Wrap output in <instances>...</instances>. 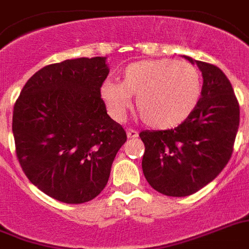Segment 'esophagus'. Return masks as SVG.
<instances>
[{"instance_id": "1", "label": "esophagus", "mask_w": 249, "mask_h": 249, "mask_svg": "<svg viewBox=\"0 0 249 249\" xmlns=\"http://www.w3.org/2000/svg\"><path fill=\"white\" fill-rule=\"evenodd\" d=\"M127 137H128V139H137V137H139V132L132 128L127 129Z\"/></svg>"}]
</instances>
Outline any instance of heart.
<instances>
[{
	"instance_id": "1",
	"label": "heart",
	"mask_w": 249,
	"mask_h": 249,
	"mask_svg": "<svg viewBox=\"0 0 249 249\" xmlns=\"http://www.w3.org/2000/svg\"><path fill=\"white\" fill-rule=\"evenodd\" d=\"M203 83L199 70L188 61L173 59L129 64L120 82L107 79L99 95L108 114L121 121L136 97L141 120L156 129H167L186 121L199 104Z\"/></svg>"
}]
</instances>
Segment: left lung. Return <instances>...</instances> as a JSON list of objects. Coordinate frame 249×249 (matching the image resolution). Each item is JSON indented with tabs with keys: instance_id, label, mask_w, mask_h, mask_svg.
Here are the masks:
<instances>
[{
	"instance_id": "obj_1",
	"label": "left lung",
	"mask_w": 249,
	"mask_h": 249,
	"mask_svg": "<svg viewBox=\"0 0 249 249\" xmlns=\"http://www.w3.org/2000/svg\"><path fill=\"white\" fill-rule=\"evenodd\" d=\"M184 58L203 75L199 104L176 128L140 133L143 175L167 196H188L213 181L231 159L239 127V104L226 74L213 64Z\"/></svg>"
}]
</instances>
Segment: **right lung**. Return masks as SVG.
Returning a JSON list of instances; mask_svg holds the SVG:
<instances>
[{
  "instance_id": "right-lung-1",
  "label": "right lung",
  "mask_w": 249,
  "mask_h": 249,
  "mask_svg": "<svg viewBox=\"0 0 249 249\" xmlns=\"http://www.w3.org/2000/svg\"><path fill=\"white\" fill-rule=\"evenodd\" d=\"M106 59H70L44 67L27 80L15 103L12 132L23 173L63 203H87L99 195L127 140L99 95L109 73Z\"/></svg>"
}]
</instances>
